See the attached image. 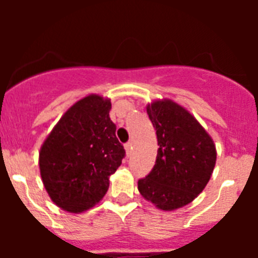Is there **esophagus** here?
<instances>
[{"label": "esophagus", "mask_w": 258, "mask_h": 258, "mask_svg": "<svg viewBox=\"0 0 258 258\" xmlns=\"http://www.w3.org/2000/svg\"><path fill=\"white\" fill-rule=\"evenodd\" d=\"M125 147V152H126V155H131L132 154V150H133V146H132V142H127L126 145L124 146Z\"/></svg>", "instance_id": "34e87169"}]
</instances>
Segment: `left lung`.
I'll list each match as a JSON object with an SVG mask.
<instances>
[{
  "label": "left lung",
  "mask_w": 258,
  "mask_h": 258,
  "mask_svg": "<svg viewBox=\"0 0 258 258\" xmlns=\"http://www.w3.org/2000/svg\"><path fill=\"white\" fill-rule=\"evenodd\" d=\"M146 111L157 136L156 163L138 191L165 212L182 208L198 198L211 179L217 150L195 116L173 99H155Z\"/></svg>",
  "instance_id": "8db88e82"
}]
</instances>
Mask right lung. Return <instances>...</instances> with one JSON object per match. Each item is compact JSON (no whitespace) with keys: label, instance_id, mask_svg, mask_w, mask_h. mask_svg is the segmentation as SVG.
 Here are the masks:
<instances>
[{"label":"right lung","instance_id":"obj_1","mask_svg":"<svg viewBox=\"0 0 258 258\" xmlns=\"http://www.w3.org/2000/svg\"><path fill=\"white\" fill-rule=\"evenodd\" d=\"M111 99L89 94L63 113L44 141L38 166L52 203L68 213L93 208L106 195L125 150L109 118Z\"/></svg>","mask_w":258,"mask_h":258}]
</instances>
